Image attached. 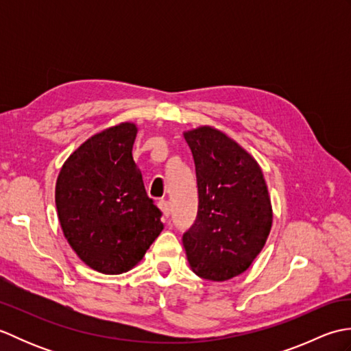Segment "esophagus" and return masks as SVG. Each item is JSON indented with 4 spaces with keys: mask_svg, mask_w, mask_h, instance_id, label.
<instances>
[{
    "mask_svg": "<svg viewBox=\"0 0 351 351\" xmlns=\"http://www.w3.org/2000/svg\"><path fill=\"white\" fill-rule=\"evenodd\" d=\"M158 206H160V210L162 211V214L166 215V217H169L170 213H171V206H170V202H169V200H164V199H161L160 202H158Z\"/></svg>",
    "mask_w": 351,
    "mask_h": 351,
    "instance_id": "34e87169",
    "label": "esophagus"
}]
</instances>
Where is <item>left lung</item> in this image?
<instances>
[{
	"instance_id": "left-lung-1",
	"label": "left lung",
	"mask_w": 351,
	"mask_h": 351,
	"mask_svg": "<svg viewBox=\"0 0 351 351\" xmlns=\"http://www.w3.org/2000/svg\"><path fill=\"white\" fill-rule=\"evenodd\" d=\"M197 181V215L182 244L199 278L223 282L244 273L271 229V204L258 162L225 134L200 126L184 134Z\"/></svg>"
}]
</instances>
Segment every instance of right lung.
I'll return each mask as SVG.
<instances>
[{
    "label": "right lung",
    "instance_id": "obj_1",
    "mask_svg": "<svg viewBox=\"0 0 351 351\" xmlns=\"http://www.w3.org/2000/svg\"><path fill=\"white\" fill-rule=\"evenodd\" d=\"M134 123L95 134L73 152L56 185L58 220L83 263L106 274L128 271L162 230L132 158Z\"/></svg>",
    "mask_w": 351,
    "mask_h": 351
}]
</instances>
